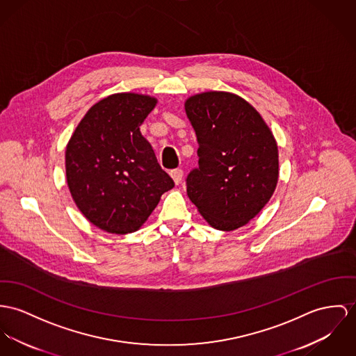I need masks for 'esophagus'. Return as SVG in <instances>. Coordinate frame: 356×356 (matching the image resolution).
Masks as SVG:
<instances>
[{"mask_svg": "<svg viewBox=\"0 0 356 356\" xmlns=\"http://www.w3.org/2000/svg\"><path fill=\"white\" fill-rule=\"evenodd\" d=\"M169 175H170V177L173 179V181H175L176 186L181 183V180H183V170H181V169H173V170L169 172Z\"/></svg>", "mask_w": 356, "mask_h": 356, "instance_id": "34e87169", "label": "esophagus"}]
</instances>
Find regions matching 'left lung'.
Segmentation results:
<instances>
[{
  "label": "left lung",
  "mask_w": 356,
  "mask_h": 356,
  "mask_svg": "<svg viewBox=\"0 0 356 356\" xmlns=\"http://www.w3.org/2000/svg\"><path fill=\"white\" fill-rule=\"evenodd\" d=\"M184 107L199 143L197 168L187 177L188 197L214 229L236 230L261 211L276 188L273 131L234 93H197Z\"/></svg>",
  "instance_id": "left-lung-1"
}]
</instances>
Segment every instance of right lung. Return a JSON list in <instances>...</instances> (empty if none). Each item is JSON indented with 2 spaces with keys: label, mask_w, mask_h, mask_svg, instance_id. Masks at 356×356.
Segmentation results:
<instances>
[{
  "label": "right lung",
  "mask_w": 356,
  "mask_h": 356,
  "mask_svg": "<svg viewBox=\"0 0 356 356\" xmlns=\"http://www.w3.org/2000/svg\"><path fill=\"white\" fill-rule=\"evenodd\" d=\"M157 99L115 93L92 106L70 138L67 187L83 217L112 234L138 230L175 187L139 126Z\"/></svg>",
  "instance_id": "1"
}]
</instances>
